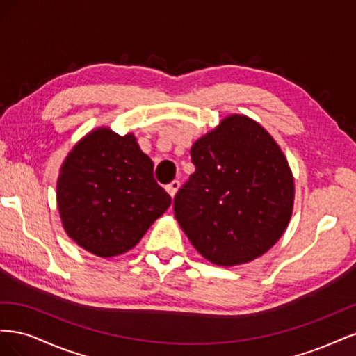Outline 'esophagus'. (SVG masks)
I'll return each instance as SVG.
<instances>
[{"mask_svg":"<svg viewBox=\"0 0 356 356\" xmlns=\"http://www.w3.org/2000/svg\"><path fill=\"white\" fill-rule=\"evenodd\" d=\"M178 188H179V181H172L170 184H168V186H166V191L169 193V195H170V197H172V199L175 197V195H177Z\"/></svg>","mask_w":356,"mask_h":356,"instance_id":"34e87169","label":"esophagus"}]
</instances>
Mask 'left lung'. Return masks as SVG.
Returning a JSON list of instances; mask_svg holds the SVG:
<instances>
[{"label":"left lung","mask_w":356,"mask_h":356,"mask_svg":"<svg viewBox=\"0 0 356 356\" xmlns=\"http://www.w3.org/2000/svg\"><path fill=\"white\" fill-rule=\"evenodd\" d=\"M190 154L196 170L178 190L174 211L199 254L227 267L270 250L294 203L293 174L270 134L233 114L199 138Z\"/></svg>","instance_id":"obj_1"}]
</instances>
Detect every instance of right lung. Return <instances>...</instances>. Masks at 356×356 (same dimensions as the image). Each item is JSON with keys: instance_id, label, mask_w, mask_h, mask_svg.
Instances as JSON below:
<instances>
[{"instance_id": "right-lung-1", "label": "right lung", "mask_w": 356, "mask_h": 356, "mask_svg": "<svg viewBox=\"0 0 356 356\" xmlns=\"http://www.w3.org/2000/svg\"><path fill=\"white\" fill-rule=\"evenodd\" d=\"M153 166L132 134L120 136L99 127L80 139L56 186L70 238L102 258L132 250L172 202L156 182Z\"/></svg>"}]
</instances>
